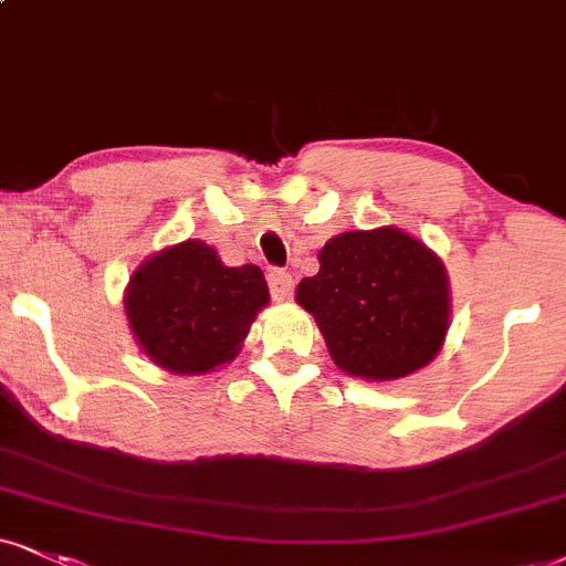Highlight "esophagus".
I'll return each mask as SVG.
<instances>
[{
    "mask_svg": "<svg viewBox=\"0 0 566 566\" xmlns=\"http://www.w3.org/2000/svg\"><path fill=\"white\" fill-rule=\"evenodd\" d=\"M268 283H270V294L275 302H285V298L291 296V289H294V277H291L285 270H270Z\"/></svg>",
    "mask_w": 566,
    "mask_h": 566,
    "instance_id": "1",
    "label": "esophagus"
}]
</instances>
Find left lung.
<instances>
[{"label": "left lung", "instance_id": "left-lung-1", "mask_svg": "<svg viewBox=\"0 0 566 566\" xmlns=\"http://www.w3.org/2000/svg\"><path fill=\"white\" fill-rule=\"evenodd\" d=\"M296 285L338 369L375 382L417 373L441 352L451 317L441 256L407 230H348L319 249Z\"/></svg>", "mask_w": 566, "mask_h": 566}]
</instances>
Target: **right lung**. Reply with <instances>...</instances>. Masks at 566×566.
Instances as JSON below:
<instances>
[{
    "instance_id": "obj_1",
    "label": "right lung",
    "mask_w": 566,
    "mask_h": 566,
    "mask_svg": "<svg viewBox=\"0 0 566 566\" xmlns=\"http://www.w3.org/2000/svg\"><path fill=\"white\" fill-rule=\"evenodd\" d=\"M268 302L260 268H228L199 239L146 256L123 296L136 344L172 375H207L233 361Z\"/></svg>"
}]
</instances>
